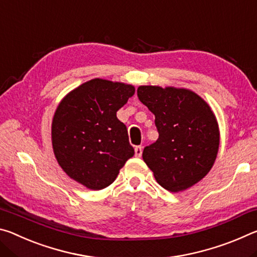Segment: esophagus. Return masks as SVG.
I'll return each instance as SVG.
<instances>
[{
  "label": "esophagus",
  "mask_w": 257,
  "mask_h": 257,
  "mask_svg": "<svg viewBox=\"0 0 257 257\" xmlns=\"http://www.w3.org/2000/svg\"><path fill=\"white\" fill-rule=\"evenodd\" d=\"M142 154H143V147L142 146L135 147V155H136L137 158H141Z\"/></svg>",
  "instance_id": "1"
}]
</instances>
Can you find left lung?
Wrapping results in <instances>:
<instances>
[{"instance_id": "obj_1", "label": "left lung", "mask_w": 257, "mask_h": 257, "mask_svg": "<svg viewBox=\"0 0 257 257\" xmlns=\"http://www.w3.org/2000/svg\"><path fill=\"white\" fill-rule=\"evenodd\" d=\"M137 96L155 115L159 138L143 151L156 181L184 191L205 177L215 162L220 130L211 106L186 88L139 86Z\"/></svg>"}]
</instances>
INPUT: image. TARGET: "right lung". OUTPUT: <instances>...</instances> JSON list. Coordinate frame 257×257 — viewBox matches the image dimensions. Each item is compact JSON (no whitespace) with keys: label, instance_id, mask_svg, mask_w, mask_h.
Segmentation results:
<instances>
[{"label":"right lung","instance_id":"1","mask_svg":"<svg viewBox=\"0 0 257 257\" xmlns=\"http://www.w3.org/2000/svg\"><path fill=\"white\" fill-rule=\"evenodd\" d=\"M134 94L133 85L95 78L69 92L56 107L52 120L55 159L86 188H106L134 156L127 128L116 118Z\"/></svg>","mask_w":257,"mask_h":257}]
</instances>
